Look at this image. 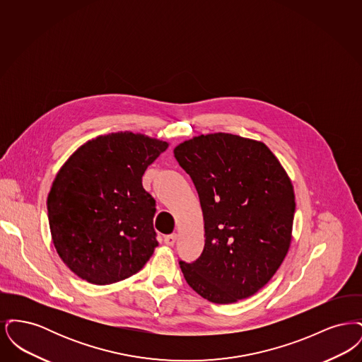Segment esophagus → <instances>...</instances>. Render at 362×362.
Masks as SVG:
<instances>
[{"label": "esophagus", "instance_id": "1", "mask_svg": "<svg viewBox=\"0 0 362 362\" xmlns=\"http://www.w3.org/2000/svg\"><path fill=\"white\" fill-rule=\"evenodd\" d=\"M177 240V235L176 233H171V235H167V236H164V243L167 244V245H173L175 243Z\"/></svg>", "mask_w": 362, "mask_h": 362}]
</instances>
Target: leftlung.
<instances>
[{
  "label": "left lung",
  "mask_w": 362,
  "mask_h": 362,
  "mask_svg": "<svg viewBox=\"0 0 362 362\" xmlns=\"http://www.w3.org/2000/svg\"><path fill=\"white\" fill-rule=\"evenodd\" d=\"M173 153L198 191L205 223L201 257L179 262L187 284L216 304L255 294L291 247V177L267 145L229 133L191 138Z\"/></svg>",
  "instance_id": "1"
}]
</instances>
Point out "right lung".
<instances>
[{
    "instance_id": "add662e5",
    "label": "right lung",
    "mask_w": 362,
    "mask_h": 362,
    "mask_svg": "<svg viewBox=\"0 0 362 362\" xmlns=\"http://www.w3.org/2000/svg\"><path fill=\"white\" fill-rule=\"evenodd\" d=\"M168 142L111 133L81 145L57 173L47 197L54 247L70 270L93 285L138 273L153 255L156 201L142 175Z\"/></svg>"
}]
</instances>
